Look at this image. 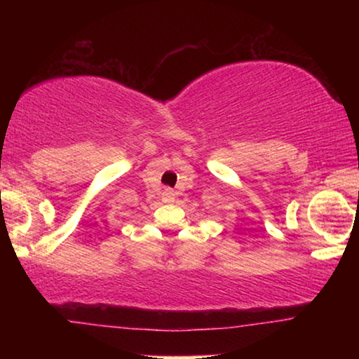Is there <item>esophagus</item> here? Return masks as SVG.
<instances>
[{
  "instance_id": "obj_1",
  "label": "esophagus",
  "mask_w": 359,
  "mask_h": 359,
  "mask_svg": "<svg viewBox=\"0 0 359 359\" xmlns=\"http://www.w3.org/2000/svg\"><path fill=\"white\" fill-rule=\"evenodd\" d=\"M163 201H165V203H173V201H175V191L165 189L163 191Z\"/></svg>"
}]
</instances>
